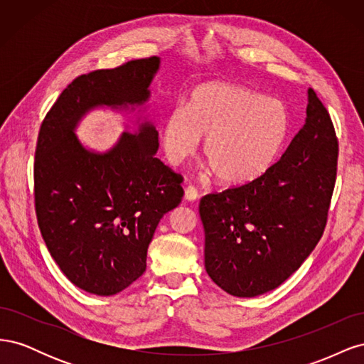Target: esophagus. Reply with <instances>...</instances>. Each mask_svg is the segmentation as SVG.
I'll return each instance as SVG.
<instances>
[{"instance_id": "1", "label": "esophagus", "mask_w": 364, "mask_h": 364, "mask_svg": "<svg viewBox=\"0 0 364 364\" xmlns=\"http://www.w3.org/2000/svg\"><path fill=\"white\" fill-rule=\"evenodd\" d=\"M197 199H199V191H197L193 185L186 186V188H185V200L194 202Z\"/></svg>"}]
</instances>
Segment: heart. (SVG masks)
I'll list each match as a JSON object with an SVG mask.
<instances>
[{
	"label": "heart",
	"instance_id": "b5f03b06",
	"mask_svg": "<svg viewBox=\"0 0 364 364\" xmlns=\"http://www.w3.org/2000/svg\"><path fill=\"white\" fill-rule=\"evenodd\" d=\"M290 115L278 98L225 82H208L191 91L185 109L165 119L162 146L167 161L188 159L205 136L209 171L230 186L247 185L277 162L289 138Z\"/></svg>",
	"mask_w": 364,
	"mask_h": 364
}]
</instances>
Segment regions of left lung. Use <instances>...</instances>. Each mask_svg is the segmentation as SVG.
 Masks as SVG:
<instances>
[{
  "instance_id": "obj_1",
  "label": "left lung",
  "mask_w": 364,
  "mask_h": 364,
  "mask_svg": "<svg viewBox=\"0 0 364 364\" xmlns=\"http://www.w3.org/2000/svg\"><path fill=\"white\" fill-rule=\"evenodd\" d=\"M338 141L326 107L308 90L306 119L259 179L202 197L205 269L238 297L287 279L321 240L337 176Z\"/></svg>"
}]
</instances>
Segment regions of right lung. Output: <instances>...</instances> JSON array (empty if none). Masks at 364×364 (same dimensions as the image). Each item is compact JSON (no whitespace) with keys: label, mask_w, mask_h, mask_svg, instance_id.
Listing matches in <instances>:
<instances>
[{"label":"right lung","mask_w":364,"mask_h":364,"mask_svg":"<svg viewBox=\"0 0 364 364\" xmlns=\"http://www.w3.org/2000/svg\"><path fill=\"white\" fill-rule=\"evenodd\" d=\"M159 58L79 75L43 118L35 153V208L47 249L77 287L98 296L124 290L146 272L159 220L182 200L183 178L161 159L158 130L142 123L106 153L74 130L98 106L144 105Z\"/></svg>","instance_id":"obj_1"}]
</instances>
